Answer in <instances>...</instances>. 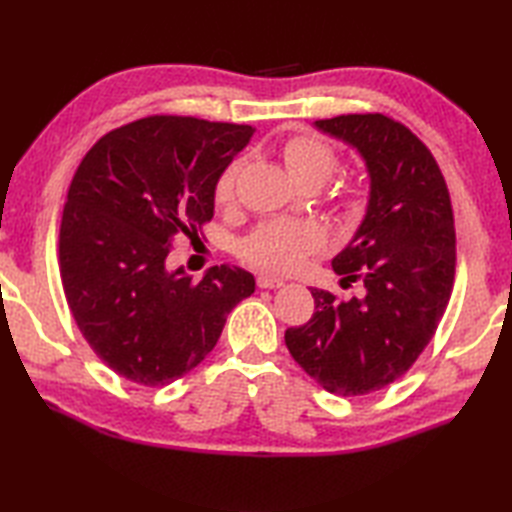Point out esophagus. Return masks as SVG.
Wrapping results in <instances>:
<instances>
[{
  "instance_id": "1",
  "label": "esophagus",
  "mask_w": 512,
  "mask_h": 512,
  "mask_svg": "<svg viewBox=\"0 0 512 512\" xmlns=\"http://www.w3.org/2000/svg\"><path fill=\"white\" fill-rule=\"evenodd\" d=\"M257 286L259 288H279L284 286V281L273 275H257Z\"/></svg>"
}]
</instances>
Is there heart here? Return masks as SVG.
I'll return each instance as SVG.
<instances>
[{"label":"heart","instance_id":"heart-1","mask_svg":"<svg viewBox=\"0 0 512 512\" xmlns=\"http://www.w3.org/2000/svg\"><path fill=\"white\" fill-rule=\"evenodd\" d=\"M284 165L299 187H321L339 171L341 158L328 140L310 134L288 138L281 147ZM242 173V160L228 162L217 176L213 187V202L228 206L237 195V180ZM365 191L358 184H347L334 200V211L347 224L361 222L365 215ZM328 233L314 220H268L250 231L237 246L242 262L270 270V273H290L325 246Z\"/></svg>","mask_w":512,"mask_h":512}]
</instances>
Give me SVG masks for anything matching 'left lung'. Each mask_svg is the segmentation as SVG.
I'll return each instance as SVG.
<instances>
[{"mask_svg":"<svg viewBox=\"0 0 512 512\" xmlns=\"http://www.w3.org/2000/svg\"><path fill=\"white\" fill-rule=\"evenodd\" d=\"M317 127L361 151L372 178L365 220L332 262L363 297L312 288V319L288 328L286 345L325 391L363 396L405 374L438 330L455 279L453 206L429 147L394 118L343 114Z\"/></svg>","mask_w":512,"mask_h":512,"instance_id":"obj_1","label":"left lung"}]
</instances>
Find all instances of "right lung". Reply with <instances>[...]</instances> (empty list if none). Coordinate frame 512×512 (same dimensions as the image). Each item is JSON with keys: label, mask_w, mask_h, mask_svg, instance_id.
<instances>
[{"label": "right lung", "mask_w": 512, "mask_h": 512, "mask_svg": "<svg viewBox=\"0 0 512 512\" xmlns=\"http://www.w3.org/2000/svg\"><path fill=\"white\" fill-rule=\"evenodd\" d=\"M250 125L156 114L116 127L76 167L63 206L65 301L94 354L136 385L162 387L200 365L255 277L213 266L200 281L169 270L178 237L213 217L215 180Z\"/></svg>", "instance_id": "1"}]
</instances>
